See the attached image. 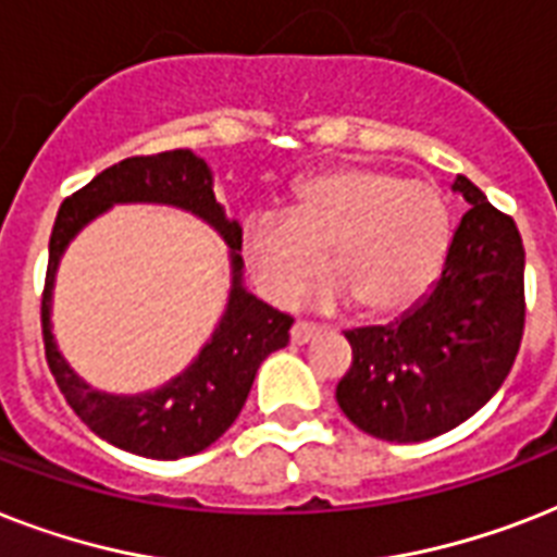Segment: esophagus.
Segmentation results:
<instances>
[{
    "label": "esophagus",
    "mask_w": 557,
    "mask_h": 557,
    "mask_svg": "<svg viewBox=\"0 0 557 557\" xmlns=\"http://www.w3.org/2000/svg\"><path fill=\"white\" fill-rule=\"evenodd\" d=\"M318 332H321L318 323L306 321V318H297L295 326H292V341H295V344H309V341L318 338Z\"/></svg>",
    "instance_id": "obj_1"
}]
</instances>
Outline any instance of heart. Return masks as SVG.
<instances>
[{
  "label": "heart",
  "mask_w": 557,
  "mask_h": 557,
  "mask_svg": "<svg viewBox=\"0 0 557 557\" xmlns=\"http://www.w3.org/2000/svg\"><path fill=\"white\" fill-rule=\"evenodd\" d=\"M448 239V208L436 187L347 164L306 178L286 216L251 222L245 253L274 300H292L326 257V304L352 300L367 318H398L433 288Z\"/></svg>",
  "instance_id": "1"
}]
</instances>
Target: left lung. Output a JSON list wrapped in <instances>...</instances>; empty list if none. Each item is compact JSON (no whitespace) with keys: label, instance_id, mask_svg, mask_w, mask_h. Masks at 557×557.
<instances>
[{"label":"left lung","instance_id":"8db88e82","mask_svg":"<svg viewBox=\"0 0 557 557\" xmlns=\"http://www.w3.org/2000/svg\"><path fill=\"white\" fill-rule=\"evenodd\" d=\"M471 208L431 295L393 326L347 332L352 364L335 398L375 440L422 442L457 428L500 389L527 326L523 239L509 213L457 176Z\"/></svg>","mask_w":557,"mask_h":557}]
</instances>
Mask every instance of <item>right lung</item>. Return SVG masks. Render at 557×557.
<instances>
[{
  "instance_id": "add662e5",
  "label": "right lung",
  "mask_w": 557,
  "mask_h": 557,
  "mask_svg": "<svg viewBox=\"0 0 557 557\" xmlns=\"http://www.w3.org/2000/svg\"><path fill=\"white\" fill-rule=\"evenodd\" d=\"M115 200H164L193 209L226 236L235 253V292L209 347L168 388L126 399L107 397L83 385L55 352L47 323L50 280L59 253L91 215ZM239 251H243V227L227 222L210 187L208 164L196 159L190 150H168L117 161L60 205L48 243L46 288L39 306L42 344L57 387L74 413L98 436L117 448L133 450L138 457L178 459L213 445L234 424L262 358L286 347L288 330L295 323V318L271 309L269 304H262L239 286V269H243Z\"/></svg>"
}]
</instances>
